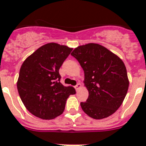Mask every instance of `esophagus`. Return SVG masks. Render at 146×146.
I'll return each mask as SVG.
<instances>
[{"label":"esophagus","mask_w":146,"mask_h":146,"mask_svg":"<svg viewBox=\"0 0 146 146\" xmlns=\"http://www.w3.org/2000/svg\"><path fill=\"white\" fill-rule=\"evenodd\" d=\"M81 87H82V85H81V83H78L77 85L74 86V88L76 89V91H78V90L79 89V88H81Z\"/></svg>","instance_id":"obj_1"}]
</instances>
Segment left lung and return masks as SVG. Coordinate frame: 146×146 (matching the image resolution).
Wrapping results in <instances>:
<instances>
[{"label":"left lung","instance_id":"8db88e82","mask_svg":"<svg viewBox=\"0 0 146 146\" xmlns=\"http://www.w3.org/2000/svg\"><path fill=\"white\" fill-rule=\"evenodd\" d=\"M85 73L88 98L81 102L82 110L95 119L112 115L121 106L129 82L126 68L119 57L98 44L78 47L71 54Z\"/></svg>","mask_w":146,"mask_h":146}]
</instances>
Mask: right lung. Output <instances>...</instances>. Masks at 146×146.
Segmentation results:
<instances>
[{
  "instance_id": "right-lung-1",
  "label": "right lung",
  "mask_w": 146,
  "mask_h": 146,
  "mask_svg": "<svg viewBox=\"0 0 146 146\" xmlns=\"http://www.w3.org/2000/svg\"><path fill=\"white\" fill-rule=\"evenodd\" d=\"M72 48L56 43L41 46L21 67L17 87L27 110L38 118L53 119L63 113L67 98L76 92L60 82L59 69Z\"/></svg>"
}]
</instances>
